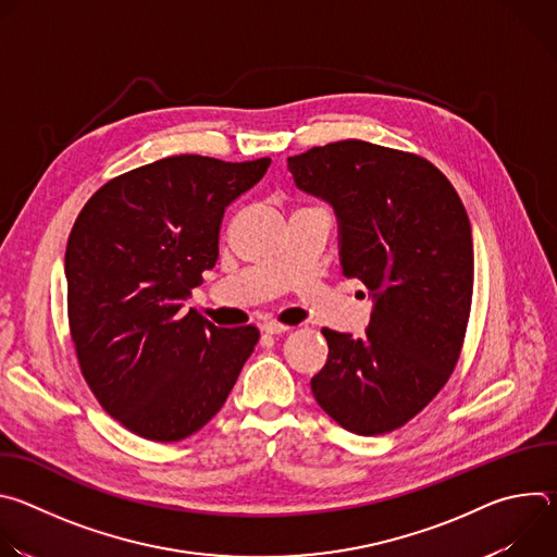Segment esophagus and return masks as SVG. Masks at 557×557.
Instances as JSON below:
<instances>
[{
  "instance_id": "esophagus-1",
  "label": "esophagus",
  "mask_w": 557,
  "mask_h": 557,
  "mask_svg": "<svg viewBox=\"0 0 557 557\" xmlns=\"http://www.w3.org/2000/svg\"><path fill=\"white\" fill-rule=\"evenodd\" d=\"M286 331H288V326L277 324V322H267V324H262V333H267V335H282V333H286Z\"/></svg>"
}]
</instances>
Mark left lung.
I'll list each match as a JSON object with an SVG mask.
<instances>
[{
	"label": "left lung",
	"mask_w": 557,
	"mask_h": 557,
	"mask_svg": "<svg viewBox=\"0 0 557 557\" xmlns=\"http://www.w3.org/2000/svg\"><path fill=\"white\" fill-rule=\"evenodd\" d=\"M299 189L335 207L342 273L374 297L361 339L322 329L317 404L361 436L414 419L451 376L471 310L473 243L460 196L428 158L337 140L288 158Z\"/></svg>",
	"instance_id": "obj_1"
}]
</instances>
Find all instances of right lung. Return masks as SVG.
Returning <instances> with one entry per match:
<instances>
[{
	"mask_svg": "<svg viewBox=\"0 0 557 557\" xmlns=\"http://www.w3.org/2000/svg\"><path fill=\"white\" fill-rule=\"evenodd\" d=\"M269 165L168 156L108 181L74 220L70 339L101 408L136 436L174 443L205 428L260 339L183 306L215 267L224 209Z\"/></svg>",
	"mask_w": 557,
	"mask_h": 557,
	"instance_id": "add662e5",
	"label": "right lung"
}]
</instances>
